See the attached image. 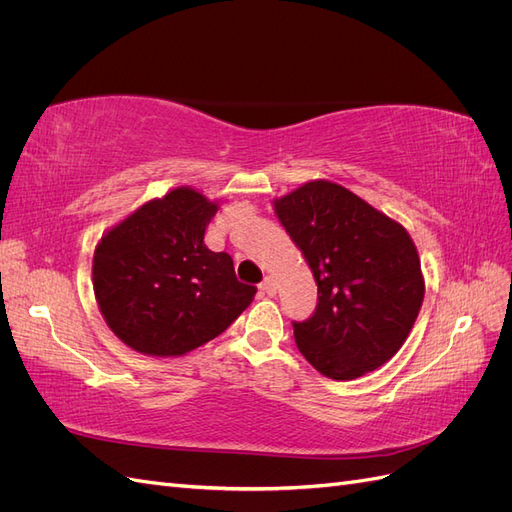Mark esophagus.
<instances>
[{
  "instance_id": "obj_1",
  "label": "esophagus",
  "mask_w": 512,
  "mask_h": 512,
  "mask_svg": "<svg viewBox=\"0 0 512 512\" xmlns=\"http://www.w3.org/2000/svg\"><path fill=\"white\" fill-rule=\"evenodd\" d=\"M260 290L267 294V297H275V282H273V277H265V280H262V284H260Z\"/></svg>"
}]
</instances>
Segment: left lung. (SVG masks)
<instances>
[{
  "label": "left lung",
  "instance_id": "1",
  "mask_svg": "<svg viewBox=\"0 0 512 512\" xmlns=\"http://www.w3.org/2000/svg\"><path fill=\"white\" fill-rule=\"evenodd\" d=\"M318 286L314 314L292 322L299 352L322 376L354 380L404 346L425 282L406 228L331 181L275 200Z\"/></svg>",
  "mask_w": 512,
  "mask_h": 512
}]
</instances>
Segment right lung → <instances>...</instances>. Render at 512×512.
I'll list each match as a JSON object with an SVG mask.
<instances>
[{"instance_id": "add662e5", "label": "right lung", "mask_w": 512, "mask_h": 512, "mask_svg": "<svg viewBox=\"0 0 512 512\" xmlns=\"http://www.w3.org/2000/svg\"><path fill=\"white\" fill-rule=\"evenodd\" d=\"M218 205L192 188L149 200L100 239L94 292L111 331L132 350L181 356L224 333L252 303L205 230Z\"/></svg>"}]
</instances>
